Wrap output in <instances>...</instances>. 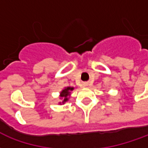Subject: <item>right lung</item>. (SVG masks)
<instances>
[{
    "mask_svg": "<svg viewBox=\"0 0 148 148\" xmlns=\"http://www.w3.org/2000/svg\"><path fill=\"white\" fill-rule=\"evenodd\" d=\"M73 87H67L64 90H62V92L61 93V97H64V102H65L66 101H68V96L70 95V90H73Z\"/></svg>",
    "mask_w": 148,
    "mask_h": 148,
    "instance_id": "add662e5",
    "label": "right lung"
}]
</instances>
